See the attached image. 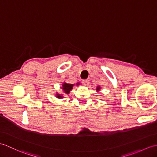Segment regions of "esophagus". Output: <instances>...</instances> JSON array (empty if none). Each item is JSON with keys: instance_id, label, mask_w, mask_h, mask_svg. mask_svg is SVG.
Instances as JSON below:
<instances>
[{"instance_id": "34e87169", "label": "esophagus", "mask_w": 157, "mask_h": 157, "mask_svg": "<svg viewBox=\"0 0 157 157\" xmlns=\"http://www.w3.org/2000/svg\"><path fill=\"white\" fill-rule=\"evenodd\" d=\"M82 83H83V84L84 85V86H88V84H89V80L88 79H83V81H82Z\"/></svg>"}]
</instances>
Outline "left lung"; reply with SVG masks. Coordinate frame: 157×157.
<instances>
[{"instance_id":"1","label":"left lung","mask_w":157,"mask_h":157,"mask_svg":"<svg viewBox=\"0 0 157 157\" xmlns=\"http://www.w3.org/2000/svg\"><path fill=\"white\" fill-rule=\"evenodd\" d=\"M96 90V92H100V90H101V87H100V86H97Z\"/></svg>"}]
</instances>
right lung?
I'll list each match as a JSON object with an SVG mask.
<instances>
[{
    "label": "right lung",
    "instance_id": "right-lung-1",
    "mask_svg": "<svg viewBox=\"0 0 157 157\" xmlns=\"http://www.w3.org/2000/svg\"><path fill=\"white\" fill-rule=\"evenodd\" d=\"M79 85H80L79 82L76 83V86H79ZM74 86H75V85L71 84V83H66L65 82H64L61 83V88L62 92H63V94H69L70 92V91L72 90ZM56 97L57 98H58V99H62V98H64V96H63V94H59V93H58V92H57L56 94Z\"/></svg>",
    "mask_w": 157,
    "mask_h": 157
}]
</instances>
